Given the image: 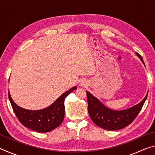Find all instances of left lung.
<instances>
[{
	"instance_id": "obj_1",
	"label": "left lung",
	"mask_w": 155,
	"mask_h": 155,
	"mask_svg": "<svg viewBox=\"0 0 155 155\" xmlns=\"http://www.w3.org/2000/svg\"><path fill=\"white\" fill-rule=\"evenodd\" d=\"M136 54L143 63L140 54L137 52ZM87 96L88 113L94 123L105 130H117L127 127L135 119L145 103L148 94L140 103L123 111H114L107 108L87 91Z\"/></svg>"
}]
</instances>
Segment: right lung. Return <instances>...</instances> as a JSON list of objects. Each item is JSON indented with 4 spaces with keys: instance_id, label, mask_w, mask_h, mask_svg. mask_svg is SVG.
I'll list each match as a JSON object with an SVG mask.
<instances>
[{
    "instance_id": "right-lung-1",
    "label": "right lung",
    "mask_w": 155,
    "mask_h": 155,
    "mask_svg": "<svg viewBox=\"0 0 155 155\" xmlns=\"http://www.w3.org/2000/svg\"><path fill=\"white\" fill-rule=\"evenodd\" d=\"M77 89L74 86L63 94L54 103L47 108L31 111L18 107L13 101L9 92V99L15 115L23 126L40 133L50 132L58 127L64 118V101L69 94Z\"/></svg>"
}]
</instances>
